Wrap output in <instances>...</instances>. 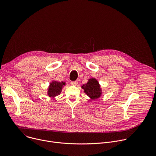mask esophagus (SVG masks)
<instances>
[{"label": "esophagus", "mask_w": 156, "mask_h": 156, "mask_svg": "<svg viewBox=\"0 0 156 156\" xmlns=\"http://www.w3.org/2000/svg\"><path fill=\"white\" fill-rule=\"evenodd\" d=\"M71 84L73 85H77L78 84V82L77 81H73V82H71Z\"/></svg>", "instance_id": "esophagus-1"}]
</instances>
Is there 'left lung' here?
<instances>
[{
	"instance_id": "left-lung-1",
	"label": "left lung",
	"mask_w": 156,
	"mask_h": 156,
	"mask_svg": "<svg viewBox=\"0 0 156 156\" xmlns=\"http://www.w3.org/2000/svg\"><path fill=\"white\" fill-rule=\"evenodd\" d=\"M81 87L83 89L85 94L89 97L91 100L97 99L101 95L102 91L100 85L95 78L89 79L87 83L82 85Z\"/></svg>"
}]
</instances>
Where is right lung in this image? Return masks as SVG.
Returning <instances> with one entry per match:
<instances>
[{"label":"right lung","mask_w":156,"mask_h":156,"mask_svg":"<svg viewBox=\"0 0 156 156\" xmlns=\"http://www.w3.org/2000/svg\"><path fill=\"white\" fill-rule=\"evenodd\" d=\"M66 85V83L64 82H58L56 80L52 81L48 87V95L51 97V98H54L55 97L59 95L62 89L64 87V85Z\"/></svg>","instance_id":"1"}]
</instances>
